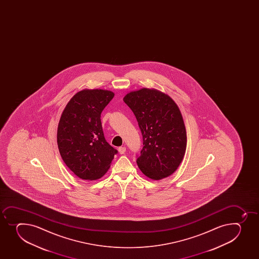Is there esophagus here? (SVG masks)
<instances>
[{
  "instance_id": "esophagus-1",
  "label": "esophagus",
  "mask_w": 259,
  "mask_h": 259,
  "mask_svg": "<svg viewBox=\"0 0 259 259\" xmlns=\"http://www.w3.org/2000/svg\"><path fill=\"white\" fill-rule=\"evenodd\" d=\"M118 150H119V153H120V154H124L125 152V147H120V148L118 149Z\"/></svg>"
}]
</instances>
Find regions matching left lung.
<instances>
[{
    "mask_svg": "<svg viewBox=\"0 0 259 259\" xmlns=\"http://www.w3.org/2000/svg\"><path fill=\"white\" fill-rule=\"evenodd\" d=\"M124 102L136 116L144 147L137 164L146 177L161 180L177 170L187 148V132L174 100L156 90L142 89L125 95Z\"/></svg>",
    "mask_w": 259,
    "mask_h": 259,
    "instance_id": "left-lung-1",
    "label": "left lung"
}]
</instances>
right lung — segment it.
<instances>
[{
    "mask_svg": "<svg viewBox=\"0 0 259 259\" xmlns=\"http://www.w3.org/2000/svg\"><path fill=\"white\" fill-rule=\"evenodd\" d=\"M114 95L108 90H82L62 112L57 129L60 154L81 179H100L118 153L105 140L100 120L101 112Z\"/></svg>",
    "mask_w": 259,
    "mask_h": 259,
    "instance_id": "right-lung-1",
    "label": "right lung"
}]
</instances>
